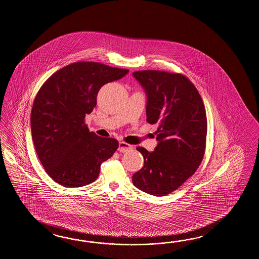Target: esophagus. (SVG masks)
I'll list each match as a JSON object with an SVG mask.
<instances>
[{
	"instance_id": "esophagus-1",
	"label": "esophagus",
	"mask_w": 259,
	"mask_h": 259,
	"mask_svg": "<svg viewBox=\"0 0 259 259\" xmlns=\"http://www.w3.org/2000/svg\"><path fill=\"white\" fill-rule=\"evenodd\" d=\"M133 147L131 145H129V144H127L125 142H123V141H120L119 142V148H118V150H119V152H129V151H131L132 150Z\"/></svg>"
}]
</instances>
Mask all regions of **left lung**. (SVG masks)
<instances>
[{"label": "left lung", "mask_w": 259, "mask_h": 259, "mask_svg": "<svg viewBox=\"0 0 259 259\" xmlns=\"http://www.w3.org/2000/svg\"><path fill=\"white\" fill-rule=\"evenodd\" d=\"M134 77L147 96V121L157 124L153 152L138 147L144 165L133 175L134 185L152 196L168 195L192 176L206 148L207 116L201 96L186 76L156 70Z\"/></svg>", "instance_id": "left-lung-1"}]
</instances>
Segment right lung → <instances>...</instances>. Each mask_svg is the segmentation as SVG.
<instances>
[{
	"instance_id": "1",
	"label": "right lung",
	"mask_w": 259,
	"mask_h": 259,
	"mask_svg": "<svg viewBox=\"0 0 259 259\" xmlns=\"http://www.w3.org/2000/svg\"><path fill=\"white\" fill-rule=\"evenodd\" d=\"M128 72L102 63L77 62L54 73L40 88L31 113L32 142L54 182L64 187L94 183L102 163L116 152L119 142L90 132L84 119L96 106L102 86Z\"/></svg>"
}]
</instances>
